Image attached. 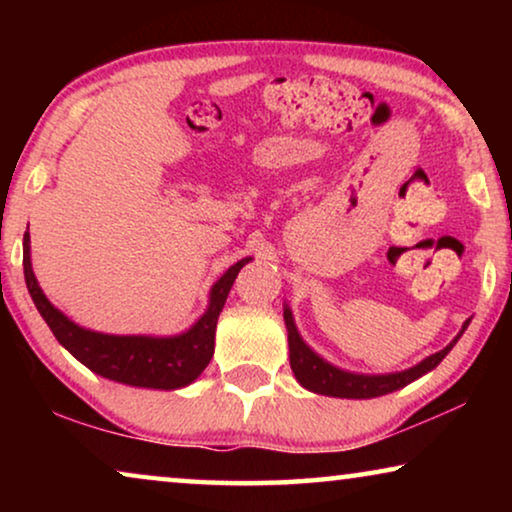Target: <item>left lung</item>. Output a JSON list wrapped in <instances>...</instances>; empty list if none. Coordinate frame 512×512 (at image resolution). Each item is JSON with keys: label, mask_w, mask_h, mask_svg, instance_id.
<instances>
[{"label": "left lung", "mask_w": 512, "mask_h": 512, "mask_svg": "<svg viewBox=\"0 0 512 512\" xmlns=\"http://www.w3.org/2000/svg\"><path fill=\"white\" fill-rule=\"evenodd\" d=\"M284 321H286V331H289V359H291V370L293 375H296V380L303 384L305 389L314 391V394L335 396V398H375V396L391 394V391L405 387V384H410L412 380H417V377H422L424 373H429V370L436 368L438 363L450 354L454 342L459 340V335L464 333V328L468 326L466 321L464 328H461V333L450 342V345L440 349L436 354H431L429 359H424L415 368L403 370V373H394V375H354L331 366V363H326L324 359H319V356L314 354L312 349L305 345L303 338L298 335L289 310H284Z\"/></svg>", "instance_id": "obj_1"}]
</instances>
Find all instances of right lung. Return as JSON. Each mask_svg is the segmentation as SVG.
<instances>
[{"label": "right lung", "mask_w": 512, "mask_h": 512, "mask_svg": "<svg viewBox=\"0 0 512 512\" xmlns=\"http://www.w3.org/2000/svg\"><path fill=\"white\" fill-rule=\"evenodd\" d=\"M251 258H242L230 265L226 275L212 286L209 307L191 331L174 338H146V335H104L76 326L65 314L48 303L34 279L30 263V233L23 237V268L25 282L37 310L51 328L55 338L83 366L107 380L132 384L146 389H179L191 384L207 368L214 354L216 321L226 305L228 291L237 272Z\"/></svg>", "instance_id": "right-lung-1"}]
</instances>
